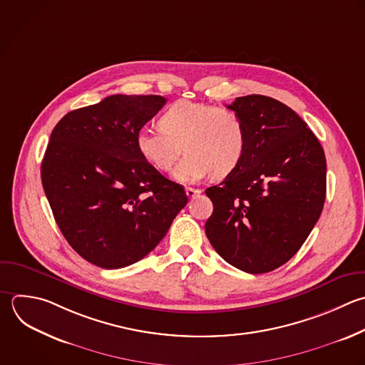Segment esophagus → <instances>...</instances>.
<instances>
[{
    "instance_id": "obj_1",
    "label": "esophagus",
    "mask_w": 365,
    "mask_h": 365,
    "mask_svg": "<svg viewBox=\"0 0 365 365\" xmlns=\"http://www.w3.org/2000/svg\"><path fill=\"white\" fill-rule=\"evenodd\" d=\"M185 194H187V197L188 198H195V197H198L200 194H201V190H198V188H191V187H187L185 188Z\"/></svg>"
}]
</instances>
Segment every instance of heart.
Here are the masks:
<instances>
[{
  "mask_svg": "<svg viewBox=\"0 0 365 365\" xmlns=\"http://www.w3.org/2000/svg\"><path fill=\"white\" fill-rule=\"evenodd\" d=\"M160 127H143L135 135L137 150L155 170L168 171L184 145L187 155L173 174L180 182H197L212 173L225 177L247 150L244 121L230 108L180 100L161 115Z\"/></svg>",
  "mask_w": 365,
  "mask_h": 365,
  "instance_id": "b5f03b06",
  "label": "heart"
}]
</instances>
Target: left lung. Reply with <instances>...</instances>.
Instances as JSON below:
<instances>
[{
	"mask_svg": "<svg viewBox=\"0 0 365 365\" xmlns=\"http://www.w3.org/2000/svg\"><path fill=\"white\" fill-rule=\"evenodd\" d=\"M227 108L244 121L247 150L221 184L205 190L214 205L205 234L228 264L269 272L301 248L321 215L324 150L305 121L271 97H238Z\"/></svg>",
	"mask_w": 365,
	"mask_h": 365,
	"instance_id": "left-lung-1",
	"label": "left lung"
}]
</instances>
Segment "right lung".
Instances as JSON below:
<instances>
[{
  "label": "right lung",
  "mask_w": 365,
  "mask_h": 365,
  "mask_svg": "<svg viewBox=\"0 0 365 365\" xmlns=\"http://www.w3.org/2000/svg\"><path fill=\"white\" fill-rule=\"evenodd\" d=\"M165 103L161 96H110L66 114L51 133L41 163L46 195L68 244L97 267L144 258L188 202L184 187L135 145Z\"/></svg>",
  "instance_id": "obj_1"
}]
</instances>
